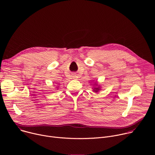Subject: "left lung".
Masks as SVG:
<instances>
[{
    "label": "left lung",
    "mask_w": 155,
    "mask_h": 155,
    "mask_svg": "<svg viewBox=\"0 0 155 155\" xmlns=\"http://www.w3.org/2000/svg\"><path fill=\"white\" fill-rule=\"evenodd\" d=\"M93 91L94 93H98L101 90V87L99 84H97V81H96L93 83Z\"/></svg>",
    "instance_id": "obj_1"
}]
</instances>
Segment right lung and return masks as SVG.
<instances>
[{"mask_svg": "<svg viewBox=\"0 0 155 155\" xmlns=\"http://www.w3.org/2000/svg\"><path fill=\"white\" fill-rule=\"evenodd\" d=\"M58 87H59V86H58Z\"/></svg>", "mask_w": 155, "mask_h": 155, "instance_id": "add662e5", "label": "right lung"}]
</instances>
